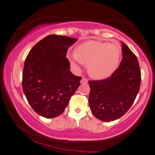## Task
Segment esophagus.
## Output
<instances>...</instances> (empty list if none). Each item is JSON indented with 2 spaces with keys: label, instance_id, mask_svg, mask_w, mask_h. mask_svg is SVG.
I'll return each mask as SVG.
<instances>
[{
  "label": "esophagus",
  "instance_id": "esophagus-1",
  "mask_svg": "<svg viewBox=\"0 0 155 155\" xmlns=\"http://www.w3.org/2000/svg\"><path fill=\"white\" fill-rule=\"evenodd\" d=\"M80 82H81L82 84H87V83L88 82V80L86 79V78L83 77L82 78V80H81V81H80Z\"/></svg>",
  "mask_w": 155,
  "mask_h": 155
}]
</instances>
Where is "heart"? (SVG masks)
Masks as SVG:
<instances>
[{
  "instance_id": "b5f03b06",
  "label": "heart",
  "mask_w": 155,
  "mask_h": 155,
  "mask_svg": "<svg viewBox=\"0 0 155 155\" xmlns=\"http://www.w3.org/2000/svg\"><path fill=\"white\" fill-rule=\"evenodd\" d=\"M122 50L120 47L108 42L90 40L78 46L75 54L68 58L74 66L87 65L91 78L103 80L115 73L120 64Z\"/></svg>"
}]
</instances>
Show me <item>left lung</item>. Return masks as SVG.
<instances>
[{"label": "left lung", "instance_id": "left-lung-1", "mask_svg": "<svg viewBox=\"0 0 155 155\" xmlns=\"http://www.w3.org/2000/svg\"><path fill=\"white\" fill-rule=\"evenodd\" d=\"M122 59L107 79L89 81V104L93 115L104 122L120 118L127 113L140 89V70L137 57L122 42Z\"/></svg>", "mask_w": 155, "mask_h": 155}]
</instances>
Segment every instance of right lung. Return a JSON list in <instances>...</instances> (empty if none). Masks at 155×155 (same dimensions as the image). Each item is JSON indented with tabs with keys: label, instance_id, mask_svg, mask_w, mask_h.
Returning <instances> with one entry per match:
<instances>
[{
	"label": "right lung",
	"instance_id": "right-lung-1",
	"mask_svg": "<svg viewBox=\"0 0 155 155\" xmlns=\"http://www.w3.org/2000/svg\"><path fill=\"white\" fill-rule=\"evenodd\" d=\"M77 40L64 35H48L26 57L22 88L31 107L44 117L61 115L80 85L82 78L71 72L66 57L68 48Z\"/></svg>",
	"mask_w": 155,
	"mask_h": 155
}]
</instances>
